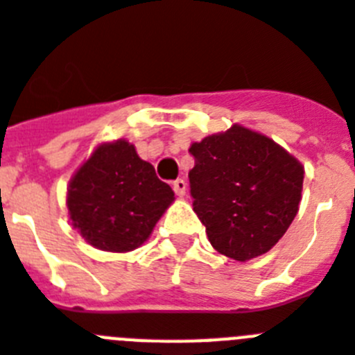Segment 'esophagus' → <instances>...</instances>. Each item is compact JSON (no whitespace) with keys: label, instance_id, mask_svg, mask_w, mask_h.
I'll return each instance as SVG.
<instances>
[{"label":"esophagus","instance_id":"obj_1","mask_svg":"<svg viewBox=\"0 0 355 355\" xmlns=\"http://www.w3.org/2000/svg\"><path fill=\"white\" fill-rule=\"evenodd\" d=\"M186 189H187V184L184 178H177L175 182H173V191L177 196H184L186 195Z\"/></svg>","mask_w":355,"mask_h":355}]
</instances>
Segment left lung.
<instances>
[{
    "label": "left lung",
    "instance_id": "1",
    "mask_svg": "<svg viewBox=\"0 0 355 355\" xmlns=\"http://www.w3.org/2000/svg\"><path fill=\"white\" fill-rule=\"evenodd\" d=\"M193 211L211 245L238 261L272 249L302 200L303 168L284 148L242 126L189 148Z\"/></svg>",
    "mask_w": 355,
    "mask_h": 355
}]
</instances>
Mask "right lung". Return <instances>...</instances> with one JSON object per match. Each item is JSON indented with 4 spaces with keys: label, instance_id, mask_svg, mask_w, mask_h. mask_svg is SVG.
Here are the masks:
<instances>
[{
    "label": "right lung",
    "instance_id": "obj_1",
    "mask_svg": "<svg viewBox=\"0 0 355 355\" xmlns=\"http://www.w3.org/2000/svg\"><path fill=\"white\" fill-rule=\"evenodd\" d=\"M175 193L126 141L103 144L71 178L73 227L97 249L133 251L144 243Z\"/></svg>",
    "mask_w": 355,
    "mask_h": 355
}]
</instances>
